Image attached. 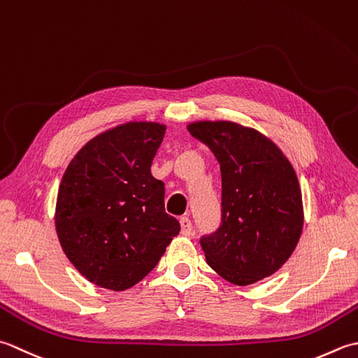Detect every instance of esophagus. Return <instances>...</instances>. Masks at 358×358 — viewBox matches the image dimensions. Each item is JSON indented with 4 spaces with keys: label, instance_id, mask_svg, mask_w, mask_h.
Wrapping results in <instances>:
<instances>
[{
    "label": "esophagus",
    "instance_id": "esophagus-1",
    "mask_svg": "<svg viewBox=\"0 0 358 358\" xmlns=\"http://www.w3.org/2000/svg\"><path fill=\"white\" fill-rule=\"evenodd\" d=\"M192 231H193L192 221H189L187 216L180 217V233H182V235L189 236V235H192Z\"/></svg>",
    "mask_w": 358,
    "mask_h": 358
}]
</instances>
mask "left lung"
Segmentation results:
<instances>
[{
    "instance_id": "obj_1",
    "label": "left lung",
    "mask_w": 358,
    "mask_h": 358,
    "mask_svg": "<svg viewBox=\"0 0 358 358\" xmlns=\"http://www.w3.org/2000/svg\"><path fill=\"white\" fill-rule=\"evenodd\" d=\"M189 134L221 165L222 224L201 239L207 264L236 286L280 271L300 241L304 213L296 173L259 131L229 120H199Z\"/></svg>"
}]
</instances>
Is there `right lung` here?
<instances>
[{
	"label": "right lung",
	"instance_id": "right-lung-1",
	"mask_svg": "<svg viewBox=\"0 0 358 358\" xmlns=\"http://www.w3.org/2000/svg\"><path fill=\"white\" fill-rule=\"evenodd\" d=\"M165 125L128 122L91 138L63 174L55 229L87 281L127 290L157 266L180 231L165 211V185L151 174Z\"/></svg>",
	"mask_w": 358,
	"mask_h": 358
}]
</instances>
